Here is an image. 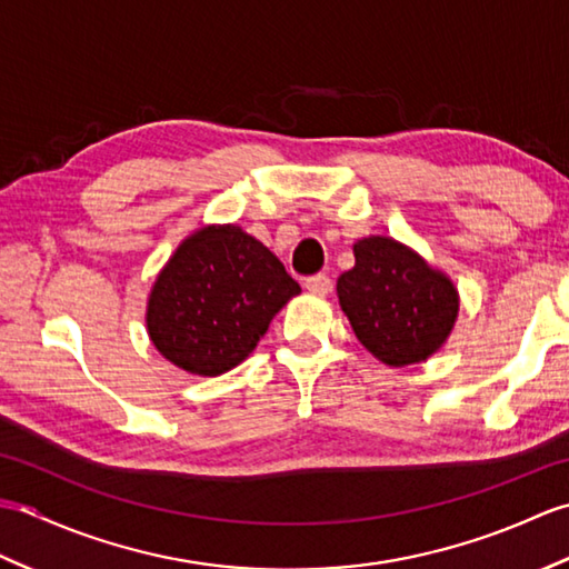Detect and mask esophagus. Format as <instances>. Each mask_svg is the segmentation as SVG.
<instances>
[{"label":"esophagus","instance_id":"obj_1","mask_svg":"<svg viewBox=\"0 0 569 569\" xmlns=\"http://www.w3.org/2000/svg\"><path fill=\"white\" fill-rule=\"evenodd\" d=\"M306 288H308L312 296H328L332 291V281H330V276L318 273V276H310L308 278Z\"/></svg>","mask_w":569,"mask_h":569}]
</instances>
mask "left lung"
<instances>
[{
	"label": "left lung",
	"mask_w": 569,
	"mask_h": 569,
	"mask_svg": "<svg viewBox=\"0 0 569 569\" xmlns=\"http://www.w3.org/2000/svg\"><path fill=\"white\" fill-rule=\"evenodd\" d=\"M337 298L357 340L396 369L430 359L459 316L452 278L383 234L355 241V266L337 278Z\"/></svg>",
	"instance_id": "left-lung-1"
}]
</instances>
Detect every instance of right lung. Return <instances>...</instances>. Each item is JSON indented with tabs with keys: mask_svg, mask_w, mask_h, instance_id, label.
Wrapping results in <instances>:
<instances>
[{
	"mask_svg": "<svg viewBox=\"0 0 569 569\" xmlns=\"http://www.w3.org/2000/svg\"><path fill=\"white\" fill-rule=\"evenodd\" d=\"M300 293L276 253L239 224L190 232L156 276L147 332L163 359L196 377L241 365L276 312Z\"/></svg>",
	"mask_w": 569,
	"mask_h": 569,
	"instance_id": "1",
	"label": "right lung"
}]
</instances>
